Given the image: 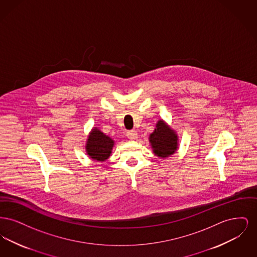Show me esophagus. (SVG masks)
Masks as SVG:
<instances>
[{"instance_id": "obj_1", "label": "esophagus", "mask_w": 257, "mask_h": 257, "mask_svg": "<svg viewBox=\"0 0 257 257\" xmlns=\"http://www.w3.org/2000/svg\"><path fill=\"white\" fill-rule=\"evenodd\" d=\"M126 136L128 137V139H130V140H135V139H137V132L135 131V130H130V131H128L127 133H126Z\"/></svg>"}]
</instances>
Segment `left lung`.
Returning a JSON list of instances; mask_svg holds the SVG:
<instances>
[{
	"label": "left lung",
	"instance_id": "1",
	"mask_svg": "<svg viewBox=\"0 0 257 257\" xmlns=\"http://www.w3.org/2000/svg\"><path fill=\"white\" fill-rule=\"evenodd\" d=\"M149 142L153 152L161 158L169 157L177 149V136L162 120L157 123L156 129L150 135Z\"/></svg>",
	"mask_w": 257,
	"mask_h": 257
}]
</instances>
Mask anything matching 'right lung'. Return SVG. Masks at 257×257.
<instances>
[{
  "label": "right lung",
  "instance_id": "obj_1",
  "mask_svg": "<svg viewBox=\"0 0 257 257\" xmlns=\"http://www.w3.org/2000/svg\"><path fill=\"white\" fill-rule=\"evenodd\" d=\"M112 147L113 141L110 137L95 128L88 136L86 142V152L93 160L105 161L109 158Z\"/></svg>",
  "mask_w": 257,
  "mask_h": 257
}]
</instances>
